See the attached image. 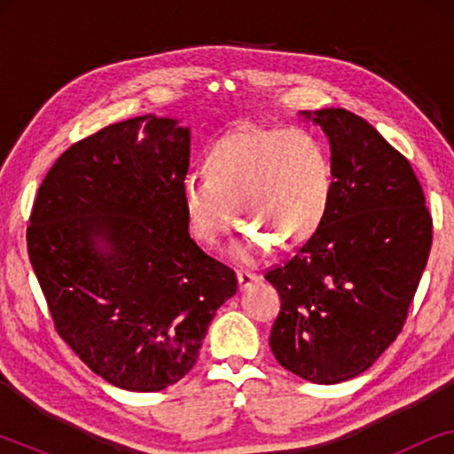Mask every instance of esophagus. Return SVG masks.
<instances>
[{
  "label": "esophagus",
  "mask_w": 454,
  "mask_h": 454,
  "mask_svg": "<svg viewBox=\"0 0 454 454\" xmlns=\"http://www.w3.org/2000/svg\"><path fill=\"white\" fill-rule=\"evenodd\" d=\"M258 275L256 272H252V270H238V283H239V289H247L250 287L252 283H256L258 281Z\"/></svg>",
  "instance_id": "34e87169"
}]
</instances>
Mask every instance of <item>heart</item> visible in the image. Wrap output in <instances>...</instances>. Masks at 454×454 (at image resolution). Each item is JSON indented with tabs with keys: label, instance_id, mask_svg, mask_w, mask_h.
I'll list each match as a JSON object with an SVG mask.
<instances>
[{
	"label": "heart",
	"instance_id": "obj_1",
	"mask_svg": "<svg viewBox=\"0 0 454 454\" xmlns=\"http://www.w3.org/2000/svg\"><path fill=\"white\" fill-rule=\"evenodd\" d=\"M207 173L182 179V202L198 241L215 246L233 223L247 229L233 254L250 258L269 244L291 252L306 244L331 207L334 173L318 136L303 128H247L216 140Z\"/></svg>",
	"mask_w": 454,
	"mask_h": 454
}]
</instances>
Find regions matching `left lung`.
I'll return each mask as SVG.
<instances>
[{"label": "left lung", "mask_w": 454, "mask_h": 454, "mask_svg": "<svg viewBox=\"0 0 454 454\" xmlns=\"http://www.w3.org/2000/svg\"><path fill=\"white\" fill-rule=\"evenodd\" d=\"M312 117L309 114H303ZM334 188L312 238L266 270L281 312L277 362L316 384L370 368L405 325L432 247V215L413 167L376 128L347 109H320Z\"/></svg>", "instance_id": "8db88e82"}]
</instances>
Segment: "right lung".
I'll return each mask as SVG.
<instances>
[{
    "mask_svg": "<svg viewBox=\"0 0 454 454\" xmlns=\"http://www.w3.org/2000/svg\"><path fill=\"white\" fill-rule=\"evenodd\" d=\"M190 129L153 114L74 142L43 179L28 258L55 331L114 387L157 393L194 368L235 272L190 238Z\"/></svg>",
    "mask_w": 454,
    "mask_h": 454,
    "instance_id": "obj_1",
    "label": "right lung"
}]
</instances>
